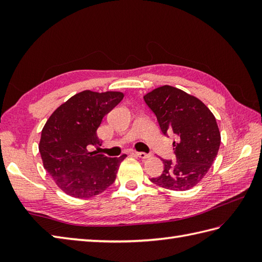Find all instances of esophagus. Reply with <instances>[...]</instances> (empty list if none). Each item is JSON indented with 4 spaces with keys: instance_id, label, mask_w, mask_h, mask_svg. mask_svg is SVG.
Listing matches in <instances>:
<instances>
[{
    "instance_id": "obj_1",
    "label": "esophagus",
    "mask_w": 262,
    "mask_h": 262,
    "mask_svg": "<svg viewBox=\"0 0 262 262\" xmlns=\"http://www.w3.org/2000/svg\"><path fill=\"white\" fill-rule=\"evenodd\" d=\"M134 155H136V157H138L140 159H148L149 157H151L149 154L143 153V152H134Z\"/></svg>"
}]
</instances>
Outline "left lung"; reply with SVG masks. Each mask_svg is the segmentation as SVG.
<instances>
[{
  "label": "left lung",
  "instance_id": "obj_1",
  "mask_svg": "<svg viewBox=\"0 0 262 262\" xmlns=\"http://www.w3.org/2000/svg\"><path fill=\"white\" fill-rule=\"evenodd\" d=\"M164 135L173 132L177 161L162 160V174L151 181L174 191L189 190L203 180L219 153L221 133L215 116L203 101L180 89L162 85L143 97Z\"/></svg>",
  "mask_w": 262,
  "mask_h": 262
}]
</instances>
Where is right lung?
Listing matches in <instances>:
<instances>
[{"label":"right lung","instance_id":"right-lung-1","mask_svg":"<svg viewBox=\"0 0 262 262\" xmlns=\"http://www.w3.org/2000/svg\"><path fill=\"white\" fill-rule=\"evenodd\" d=\"M122 98L119 91L79 92L60 104L43 126L39 142L43 168L69 196L94 197L116 180L127 155L110 159L88 146L101 145L97 129Z\"/></svg>","mask_w":262,"mask_h":262}]
</instances>
